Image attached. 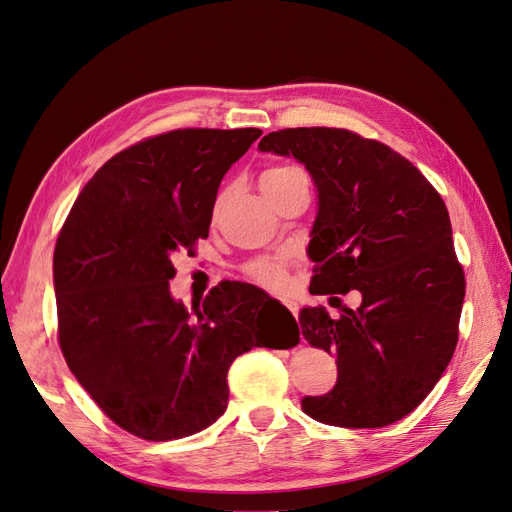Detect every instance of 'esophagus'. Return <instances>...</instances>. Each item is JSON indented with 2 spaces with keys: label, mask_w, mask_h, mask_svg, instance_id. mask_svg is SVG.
<instances>
[{
  "label": "esophagus",
  "mask_w": 512,
  "mask_h": 512,
  "mask_svg": "<svg viewBox=\"0 0 512 512\" xmlns=\"http://www.w3.org/2000/svg\"><path fill=\"white\" fill-rule=\"evenodd\" d=\"M287 308H289V310H291V314H293V316L297 318V306L293 304V301H289V304H287Z\"/></svg>",
  "instance_id": "esophagus-1"
}]
</instances>
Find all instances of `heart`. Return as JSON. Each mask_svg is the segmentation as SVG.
<instances>
[{"label": "heart", "mask_w": 512, "mask_h": 512, "mask_svg": "<svg viewBox=\"0 0 512 512\" xmlns=\"http://www.w3.org/2000/svg\"><path fill=\"white\" fill-rule=\"evenodd\" d=\"M293 170H297V168H293V166H272L261 175V181L280 179V177L293 173ZM246 272H249V276L255 282H259V285L274 289V291H278V289L287 285V274H285V270L278 266L276 261H266V259L255 261V263H251L249 270H246Z\"/></svg>", "instance_id": "1"}]
</instances>
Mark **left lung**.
<instances>
[{"label":"left lung","mask_w":512,"mask_h":512,"mask_svg":"<svg viewBox=\"0 0 512 512\" xmlns=\"http://www.w3.org/2000/svg\"><path fill=\"white\" fill-rule=\"evenodd\" d=\"M259 151L293 156L316 185L310 293L363 295L339 318L323 306L299 312L308 342L337 358L333 390L301 409L342 428L403 420L458 344L466 282L443 198L407 158L344 128L270 132Z\"/></svg>","instance_id":"obj_1"}]
</instances>
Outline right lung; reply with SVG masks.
<instances>
[{
    "label": "right lung",
    "instance_id": "1",
    "mask_svg": "<svg viewBox=\"0 0 512 512\" xmlns=\"http://www.w3.org/2000/svg\"><path fill=\"white\" fill-rule=\"evenodd\" d=\"M259 128H183L107 160L84 185L54 246L59 344L105 415L145 441L211 426L227 407V369L261 346L259 323L291 312L261 289L219 282L187 310L170 295L175 253L208 236L227 170ZM266 295V293H263ZM266 346V344H263Z\"/></svg>",
    "mask_w": 512,
    "mask_h": 512
}]
</instances>
